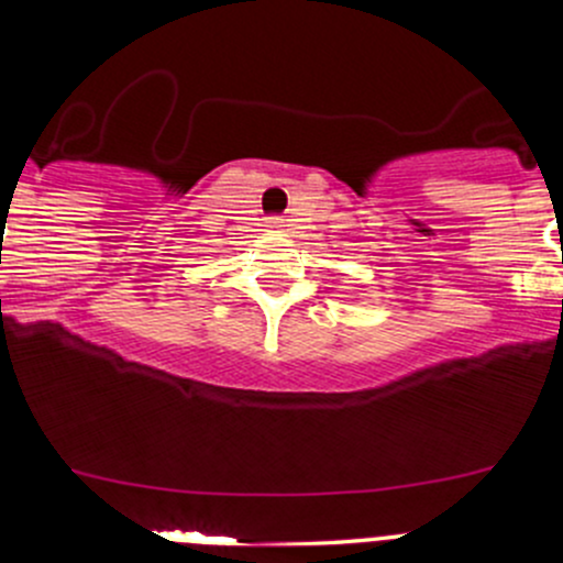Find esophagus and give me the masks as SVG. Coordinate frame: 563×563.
I'll return each instance as SVG.
<instances>
[{"label":"esophagus","instance_id":"34e87169","mask_svg":"<svg viewBox=\"0 0 563 563\" xmlns=\"http://www.w3.org/2000/svg\"><path fill=\"white\" fill-rule=\"evenodd\" d=\"M275 223H277V220H275Z\"/></svg>","mask_w":563,"mask_h":563}]
</instances>
